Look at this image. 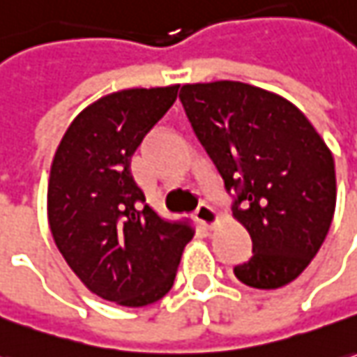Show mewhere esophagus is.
<instances>
[{
  "label": "esophagus",
  "instance_id": "34e87169",
  "mask_svg": "<svg viewBox=\"0 0 357 357\" xmlns=\"http://www.w3.org/2000/svg\"><path fill=\"white\" fill-rule=\"evenodd\" d=\"M195 219H197L199 225H203L205 229H213V227H217L219 225V213L209 207V205H199V209L195 211Z\"/></svg>",
  "mask_w": 357,
  "mask_h": 357
}]
</instances>
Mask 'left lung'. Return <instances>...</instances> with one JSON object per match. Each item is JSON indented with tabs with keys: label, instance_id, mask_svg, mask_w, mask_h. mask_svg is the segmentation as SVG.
Instances as JSON below:
<instances>
[{
	"label": "left lung",
	"instance_id": "8db88e82",
	"mask_svg": "<svg viewBox=\"0 0 357 357\" xmlns=\"http://www.w3.org/2000/svg\"><path fill=\"white\" fill-rule=\"evenodd\" d=\"M191 127L236 189L232 217L248 230L242 283L278 289L299 278L328 234L336 209L331 148L289 99L244 82L181 86Z\"/></svg>",
	"mask_w": 357,
	"mask_h": 357
}]
</instances>
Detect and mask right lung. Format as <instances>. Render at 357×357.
<instances>
[{"instance_id":"1","label":"right lung","mask_w":357,"mask_h":357,"mask_svg":"<svg viewBox=\"0 0 357 357\" xmlns=\"http://www.w3.org/2000/svg\"><path fill=\"white\" fill-rule=\"evenodd\" d=\"M178 87L99 97L70 123L50 166L46 211L58 250L87 289L121 307L162 299L195 234L188 220L160 217L130 172L135 150Z\"/></svg>"}]
</instances>
